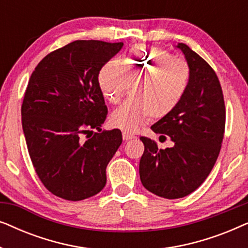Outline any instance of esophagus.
I'll return each mask as SVG.
<instances>
[{"mask_svg":"<svg viewBox=\"0 0 248 248\" xmlns=\"http://www.w3.org/2000/svg\"><path fill=\"white\" fill-rule=\"evenodd\" d=\"M123 139L125 141H130V140H133V139H135V135L127 133V132H123Z\"/></svg>","mask_w":248,"mask_h":248,"instance_id":"esophagus-1","label":"esophagus"}]
</instances>
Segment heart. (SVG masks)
<instances>
[{"instance_id":"heart-1","label":"heart","mask_w":248,"mask_h":248,"mask_svg":"<svg viewBox=\"0 0 248 248\" xmlns=\"http://www.w3.org/2000/svg\"><path fill=\"white\" fill-rule=\"evenodd\" d=\"M191 76L187 61L158 47L137 45L121 62H107L98 74V84L111 104H117L133 81L144 77L134 91L135 98L126 100L110 114V124L134 133L152 116H168L182 103Z\"/></svg>"}]
</instances>
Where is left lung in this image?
Returning a JSON list of instances; mask_svg holds the SVG:
<instances>
[{"label":"left lung","instance_id":"8db88e82","mask_svg":"<svg viewBox=\"0 0 248 248\" xmlns=\"http://www.w3.org/2000/svg\"><path fill=\"white\" fill-rule=\"evenodd\" d=\"M176 47L191 66V82L179 106L151 126L155 133L168 135L174 145L158 149L151 139L140 138L144 144L139 166L142 185L165 199L184 198L205 181L218 159L226 123L216 72L187 45Z\"/></svg>","mask_w":248,"mask_h":248}]
</instances>
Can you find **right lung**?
Masks as SVG:
<instances>
[{"instance_id":"right-lung-1","label":"right lung","mask_w":248,"mask_h":248,"mask_svg":"<svg viewBox=\"0 0 248 248\" xmlns=\"http://www.w3.org/2000/svg\"><path fill=\"white\" fill-rule=\"evenodd\" d=\"M122 47L76 40L44 57L30 77L21 107L23 134L39 179L61 199L81 201L106 185V167L123 139L118 128L101 132L107 106L98 74Z\"/></svg>"}]
</instances>
